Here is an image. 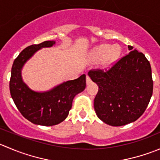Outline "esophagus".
<instances>
[{
    "mask_svg": "<svg viewBox=\"0 0 160 160\" xmlns=\"http://www.w3.org/2000/svg\"><path fill=\"white\" fill-rule=\"evenodd\" d=\"M86 80H87V84H89L90 82H91V79H90V77L88 75H87Z\"/></svg>",
    "mask_w": 160,
    "mask_h": 160,
    "instance_id": "34e87169",
    "label": "esophagus"
}]
</instances>
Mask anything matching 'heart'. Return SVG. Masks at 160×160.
<instances>
[{"label":"heart","instance_id":"b5f03b06","mask_svg":"<svg viewBox=\"0 0 160 160\" xmlns=\"http://www.w3.org/2000/svg\"><path fill=\"white\" fill-rule=\"evenodd\" d=\"M120 55V47L118 45L110 46L102 44L97 46L93 51V57L95 60H101L104 67H109L117 60Z\"/></svg>","mask_w":160,"mask_h":160}]
</instances>
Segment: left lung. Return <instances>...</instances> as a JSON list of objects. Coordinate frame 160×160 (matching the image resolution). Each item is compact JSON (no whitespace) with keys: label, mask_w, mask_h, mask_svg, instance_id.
I'll return each mask as SVG.
<instances>
[{"label":"left lung","mask_w":160,"mask_h":160,"mask_svg":"<svg viewBox=\"0 0 160 160\" xmlns=\"http://www.w3.org/2000/svg\"><path fill=\"white\" fill-rule=\"evenodd\" d=\"M130 52L108 70L88 72L99 87L94 99L98 117L111 126H122L142 115L152 95L151 66L145 55L132 46Z\"/></svg>","instance_id":"left-lung-1"}]
</instances>
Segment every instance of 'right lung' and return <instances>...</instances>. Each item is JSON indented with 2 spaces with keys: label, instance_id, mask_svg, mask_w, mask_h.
<instances>
[{
  "label": "right lung",
  "instance_id": "obj_1",
  "mask_svg": "<svg viewBox=\"0 0 160 160\" xmlns=\"http://www.w3.org/2000/svg\"><path fill=\"white\" fill-rule=\"evenodd\" d=\"M54 44L55 41H45L22 50L14 59L9 83L11 98L21 114L32 123L44 126L56 125L65 120L75 95L86 88L85 74L44 93L32 91L23 83L21 70L25 62L38 49Z\"/></svg>",
  "mask_w": 160,
  "mask_h": 160
}]
</instances>
